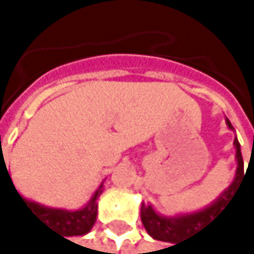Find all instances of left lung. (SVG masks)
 <instances>
[{
  "label": "left lung",
  "instance_id": "left-lung-1",
  "mask_svg": "<svg viewBox=\"0 0 254 254\" xmlns=\"http://www.w3.org/2000/svg\"><path fill=\"white\" fill-rule=\"evenodd\" d=\"M227 126L230 129H233V126L229 119H227ZM233 144L236 148V161H238L235 180L229 186V189L224 190L219 195V198L213 204H210L209 207L193 212V213H188V215L161 216L152 209V206H144V204H141V222H143L146 232H148L154 239L172 242L177 246L178 241L188 238L196 232H201V229L207 227L210 222L215 221V218L221 212H224V206H226L227 202H230V198L233 196V193L238 188V184H239L238 180L244 177V160H242L241 144H239L238 138H235Z\"/></svg>",
  "mask_w": 254,
  "mask_h": 254
}]
</instances>
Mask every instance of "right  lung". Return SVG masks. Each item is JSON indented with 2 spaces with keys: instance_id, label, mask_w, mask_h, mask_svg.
Instances as JSON below:
<instances>
[{
  "instance_id": "right-lung-1",
  "label": "right lung",
  "mask_w": 254,
  "mask_h": 254,
  "mask_svg": "<svg viewBox=\"0 0 254 254\" xmlns=\"http://www.w3.org/2000/svg\"><path fill=\"white\" fill-rule=\"evenodd\" d=\"M1 171H4L5 175H8L2 154L0 155V178ZM8 178H10V175H8ZM10 181H12V178H10ZM12 184H13V181H12ZM102 188H103V184H100L99 189L94 192V195L88 201V204L79 210H64V209L45 207L38 202L25 199L24 196H21L18 193L16 189L15 190H16L18 196L21 198V201L24 202V206L30 210V213L35 215L42 224H45V226H48L50 229L62 233L64 236H77V235L88 233L93 229L96 218H97V202L96 201L102 193Z\"/></svg>"
}]
</instances>
